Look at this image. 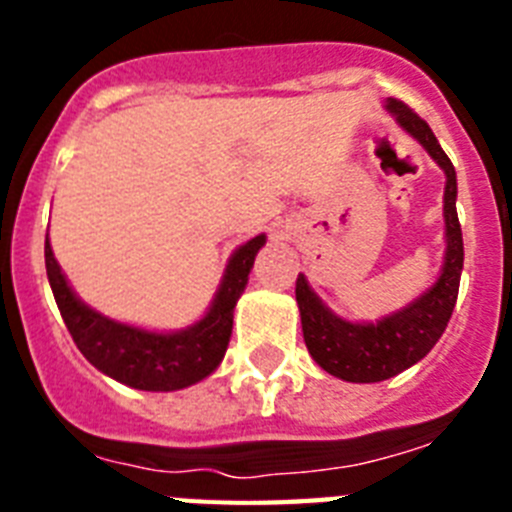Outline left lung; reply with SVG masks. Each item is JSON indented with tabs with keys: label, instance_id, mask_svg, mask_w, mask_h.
<instances>
[{
	"label": "left lung",
	"instance_id": "8db88e82",
	"mask_svg": "<svg viewBox=\"0 0 512 512\" xmlns=\"http://www.w3.org/2000/svg\"><path fill=\"white\" fill-rule=\"evenodd\" d=\"M390 112L423 148L436 158L446 171V192H443V215H446V261L438 282L420 300L405 307L397 315L384 318L377 325L346 323L336 318L307 287L305 277H297L295 295L300 305L302 336L310 356L333 377L346 382H382L405 372L408 366L423 359L441 333L449 325L459 295V277L464 266V241L456 217V171L449 156L438 146L436 135L428 122L420 120L408 104L390 99Z\"/></svg>",
	"mask_w": 512,
	"mask_h": 512
}]
</instances>
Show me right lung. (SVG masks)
Returning <instances> with one entry per match:
<instances>
[{
  "instance_id": "obj_1",
  "label": "right lung",
  "mask_w": 512,
  "mask_h": 512,
  "mask_svg": "<svg viewBox=\"0 0 512 512\" xmlns=\"http://www.w3.org/2000/svg\"><path fill=\"white\" fill-rule=\"evenodd\" d=\"M264 241V235H256L233 253L210 312L182 333H148L102 318L87 305H81L63 279L58 261L53 259L48 235L45 271L63 323L89 364L135 390L171 392L200 382L223 361L233 330V307L246 289L253 259Z\"/></svg>"
}]
</instances>
